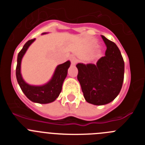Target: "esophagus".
I'll return each instance as SVG.
<instances>
[{"mask_svg":"<svg viewBox=\"0 0 145 145\" xmlns=\"http://www.w3.org/2000/svg\"><path fill=\"white\" fill-rule=\"evenodd\" d=\"M70 59V61H71L72 65H75V64L77 63V59H76V57H75V56H71Z\"/></svg>","mask_w":145,"mask_h":145,"instance_id":"34e87169","label":"esophagus"}]
</instances>
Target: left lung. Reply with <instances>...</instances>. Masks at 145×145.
<instances>
[{
    "label": "left lung",
    "instance_id": "obj_1",
    "mask_svg": "<svg viewBox=\"0 0 145 145\" xmlns=\"http://www.w3.org/2000/svg\"><path fill=\"white\" fill-rule=\"evenodd\" d=\"M101 36L107 46L105 55L96 65H76L84 98L94 105H104L113 101L121 90L124 78V61L118 47L104 35Z\"/></svg>",
    "mask_w": 145,
    "mask_h": 145
}]
</instances>
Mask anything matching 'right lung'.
Listing matches in <instances>:
<instances>
[{
  "mask_svg": "<svg viewBox=\"0 0 145 145\" xmlns=\"http://www.w3.org/2000/svg\"><path fill=\"white\" fill-rule=\"evenodd\" d=\"M43 34H46V33H43ZM35 38L28 40L24 45L20 53L18 54L17 65L16 68V80L23 93L29 100L39 104L51 103L56 100L61 93L62 84L67 75V70L70 66V61H67L65 63L57 65L52 78L46 84L40 86H34L26 83L23 79L21 73L22 59L26 53L27 50L35 41Z\"/></svg>",
  "mask_w": 145,
  "mask_h": 145,
  "instance_id": "1",
  "label": "right lung"
}]
</instances>
